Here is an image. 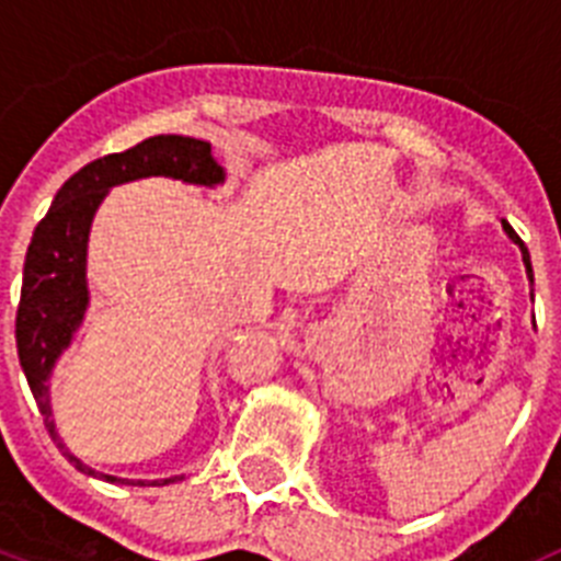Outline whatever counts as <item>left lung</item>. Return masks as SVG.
Returning <instances> with one entry per match:
<instances>
[{"instance_id": "8db88e82", "label": "left lung", "mask_w": 561, "mask_h": 561, "mask_svg": "<svg viewBox=\"0 0 561 561\" xmlns=\"http://www.w3.org/2000/svg\"><path fill=\"white\" fill-rule=\"evenodd\" d=\"M503 227H505V232H508V238H512V241H517L519 244V250H523V261H525V270H528V275H531V280H534V272H531V257H528V250H525V244H523V238L517 236V232H514V227L508 225V221L503 219Z\"/></svg>"}]
</instances>
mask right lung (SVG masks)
Returning a JSON list of instances; mask_svg holds the SVG:
<instances>
[{
  "mask_svg": "<svg viewBox=\"0 0 561 561\" xmlns=\"http://www.w3.org/2000/svg\"><path fill=\"white\" fill-rule=\"evenodd\" d=\"M140 176H173V180L196 182V185H216L225 180V171L210 153V142L180 137V134H160L137 142L121 153H108L89 162L72 173L56 193L53 207L38 221L33 241L24 257L22 300L16 309V348L22 362L38 413L44 415V427L56 440L64 458L78 472L101 478L106 483H128L114 474L95 472L92 466L81 463L56 433V421L49 410V370L67 348L76 329L81 325L89 304L87 291V238L92 216L112 185L140 180ZM180 478L153 480L148 485H168ZM146 485L142 480H137Z\"/></svg>",
  "mask_w": 561,
  "mask_h": 561,
  "instance_id": "1",
  "label": "right lung"
}]
</instances>
